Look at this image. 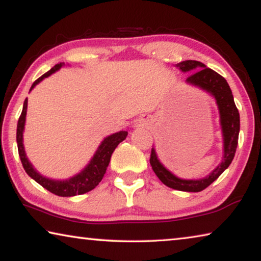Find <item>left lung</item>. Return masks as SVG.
I'll list each match as a JSON object with an SVG mask.
<instances>
[{"label": "left lung", "instance_id": "8db88e82", "mask_svg": "<svg viewBox=\"0 0 261 261\" xmlns=\"http://www.w3.org/2000/svg\"><path fill=\"white\" fill-rule=\"evenodd\" d=\"M177 67H179V69L182 71L195 70L200 67V70L197 69L198 71L192 72L186 81L191 84L202 88L203 90H207L215 97L217 105H219L222 132H223L224 136L223 161L208 177L200 179V180H182V179L173 176L160 163L153 149L150 153V164L156 176L168 187L184 192H201L202 190L207 189L213 181H215L222 172L231 164L238 144L239 112L233 101L231 89H230L223 76L217 74L211 68H207L202 62L195 61V60L181 61L178 63Z\"/></svg>", "mask_w": 261, "mask_h": 261}]
</instances>
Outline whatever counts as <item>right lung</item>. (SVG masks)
Segmentation results:
<instances>
[{"label":"right lung","instance_id":"obj_1","mask_svg":"<svg viewBox=\"0 0 261 261\" xmlns=\"http://www.w3.org/2000/svg\"><path fill=\"white\" fill-rule=\"evenodd\" d=\"M61 66L62 63L55 65L52 69L45 72V74L40 76L39 79L34 81L31 89L34 87V85L39 83L42 79L47 77V76L53 74L55 70H58L59 68H61ZM27 108H28V99H25L24 105H23V111L22 113H20V117L18 119V123H17V134H16L19 159H20V162H22L25 172H27L32 179H34L38 184H40L44 189L49 191L50 193L59 196L80 195V194L87 193V192L95 189L98 184L101 181L102 177H104L114 149L118 147L119 143L122 142V141L127 138V134H128L127 132H122V130L118 132V133L110 135L109 138H106L104 141H102L99 148H98V150L96 151L95 156H93V159L91 160L90 164H89L87 168L82 171V172L79 173L77 176L72 177L65 181L50 180V179H47L45 177L40 176V174L32 168V165L30 164L27 156H25V151L23 147V129H24V123H25V115H27Z\"/></svg>","mask_w":261,"mask_h":261}]
</instances>
